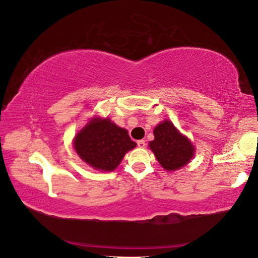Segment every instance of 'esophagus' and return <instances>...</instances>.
<instances>
[{
    "label": "esophagus",
    "mask_w": 258,
    "mask_h": 258,
    "mask_svg": "<svg viewBox=\"0 0 258 258\" xmlns=\"http://www.w3.org/2000/svg\"><path fill=\"white\" fill-rule=\"evenodd\" d=\"M137 143H138V147L139 148H145L146 147V141H145V140H139Z\"/></svg>",
    "instance_id": "esophagus-1"
}]
</instances>
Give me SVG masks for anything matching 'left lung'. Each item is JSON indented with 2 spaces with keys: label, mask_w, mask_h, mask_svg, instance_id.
Instances as JSON below:
<instances>
[{
  "label": "left lung",
  "mask_w": 258,
  "mask_h": 258,
  "mask_svg": "<svg viewBox=\"0 0 258 258\" xmlns=\"http://www.w3.org/2000/svg\"><path fill=\"white\" fill-rule=\"evenodd\" d=\"M154 135L155 139L149 142V147L165 171H177L194 157V145L171 120L166 119L157 125Z\"/></svg>",
  "instance_id": "8db88e82"
}]
</instances>
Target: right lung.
<instances>
[{"mask_svg":"<svg viewBox=\"0 0 258 258\" xmlns=\"http://www.w3.org/2000/svg\"><path fill=\"white\" fill-rule=\"evenodd\" d=\"M128 132L109 118L94 117L76 134L74 148L80 158L98 171L111 172L135 148Z\"/></svg>","mask_w":258,"mask_h":258,"instance_id":"1","label":"right lung"}]
</instances>
